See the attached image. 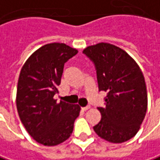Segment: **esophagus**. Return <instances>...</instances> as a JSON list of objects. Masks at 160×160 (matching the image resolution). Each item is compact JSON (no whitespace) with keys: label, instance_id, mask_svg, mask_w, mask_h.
<instances>
[{"label":"esophagus","instance_id":"1","mask_svg":"<svg viewBox=\"0 0 160 160\" xmlns=\"http://www.w3.org/2000/svg\"><path fill=\"white\" fill-rule=\"evenodd\" d=\"M88 109H90V106H85V107H81L82 111H87Z\"/></svg>","mask_w":160,"mask_h":160}]
</instances>
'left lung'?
<instances>
[{"instance_id":"8db88e82","label":"left lung","mask_w":160,"mask_h":160,"mask_svg":"<svg viewBox=\"0 0 160 160\" xmlns=\"http://www.w3.org/2000/svg\"><path fill=\"white\" fill-rule=\"evenodd\" d=\"M94 63L99 91H104L105 106L99 107L102 119L95 133L111 143L134 138L148 109L145 78L138 63L122 48L108 43L82 51Z\"/></svg>"}]
</instances>
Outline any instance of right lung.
I'll return each mask as SVG.
<instances>
[{
	"label": "right lung",
	"instance_id": "add662e5",
	"mask_svg": "<svg viewBox=\"0 0 160 160\" xmlns=\"http://www.w3.org/2000/svg\"><path fill=\"white\" fill-rule=\"evenodd\" d=\"M78 50L51 43L35 51L22 66L17 85L16 107L21 122L37 143L52 147L64 142L80 114L78 104L54 99L64 64Z\"/></svg>",
	"mask_w": 160,
	"mask_h": 160
}]
</instances>
